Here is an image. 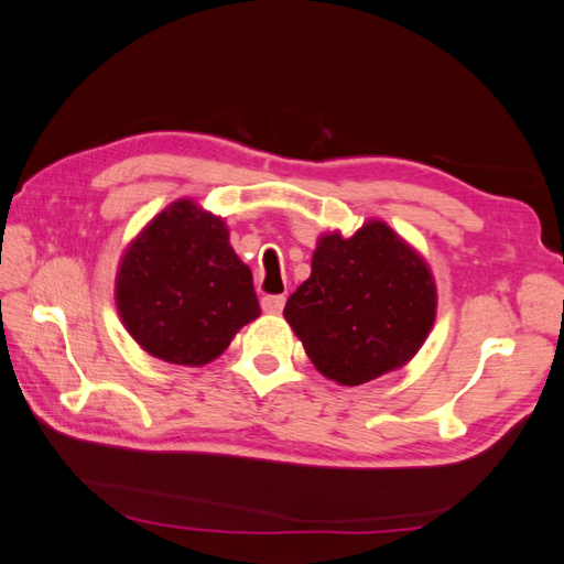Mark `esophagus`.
Listing matches in <instances>:
<instances>
[{
  "label": "esophagus",
  "mask_w": 564,
  "mask_h": 564,
  "mask_svg": "<svg viewBox=\"0 0 564 564\" xmlns=\"http://www.w3.org/2000/svg\"><path fill=\"white\" fill-rule=\"evenodd\" d=\"M284 296H263L261 299V308H263V313H268V315H278V313H282V308H284Z\"/></svg>",
  "instance_id": "esophagus-1"
}]
</instances>
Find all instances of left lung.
Wrapping results in <instances>:
<instances>
[{
    "mask_svg": "<svg viewBox=\"0 0 564 564\" xmlns=\"http://www.w3.org/2000/svg\"><path fill=\"white\" fill-rule=\"evenodd\" d=\"M435 313L431 265L379 218L350 237L319 235L311 278L284 305L305 355L338 386L404 367L429 338Z\"/></svg>",
    "mask_w": 564,
    "mask_h": 564,
    "instance_id": "left-lung-1",
    "label": "left lung"
}]
</instances>
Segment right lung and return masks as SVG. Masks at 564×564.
Segmentation results:
<instances>
[{
  "instance_id": "right-lung-1",
  "label": "right lung",
  "mask_w": 564,
  "mask_h": 564,
  "mask_svg": "<svg viewBox=\"0 0 564 564\" xmlns=\"http://www.w3.org/2000/svg\"><path fill=\"white\" fill-rule=\"evenodd\" d=\"M115 305L135 344L183 367L214 362L261 315L226 220L187 197L129 242L117 265Z\"/></svg>"
}]
</instances>
